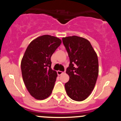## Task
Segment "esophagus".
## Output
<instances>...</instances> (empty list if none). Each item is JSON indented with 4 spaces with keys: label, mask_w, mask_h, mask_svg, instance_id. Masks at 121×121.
<instances>
[{
    "label": "esophagus",
    "mask_w": 121,
    "mask_h": 121,
    "mask_svg": "<svg viewBox=\"0 0 121 121\" xmlns=\"http://www.w3.org/2000/svg\"><path fill=\"white\" fill-rule=\"evenodd\" d=\"M57 74H58V76H60V75L63 74V72H62V71H57Z\"/></svg>",
    "instance_id": "34e87169"
}]
</instances>
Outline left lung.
<instances>
[{
  "label": "left lung",
  "mask_w": 121,
  "mask_h": 121,
  "mask_svg": "<svg viewBox=\"0 0 121 121\" xmlns=\"http://www.w3.org/2000/svg\"><path fill=\"white\" fill-rule=\"evenodd\" d=\"M70 59L66 73L69 81L65 84L67 95L77 102L91 94L99 74L98 58L88 40L77 36L62 38Z\"/></svg>",
  "instance_id": "8db88e82"
}]
</instances>
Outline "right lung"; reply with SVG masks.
<instances>
[{
  "label": "right lung",
  "instance_id": "1",
  "mask_svg": "<svg viewBox=\"0 0 121 121\" xmlns=\"http://www.w3.org/2000/svg\"><path fill=\"white\" fill-rule=\"evenodd\" d=\"M61 43L58 37L43 35L31 41L25 52L22 76L28 92L36 99H45L51 94L58 74L51 67V57Z\"/></svg>",
  "mask_w": 121,
  "mask_h": 121
}]
</instances>
